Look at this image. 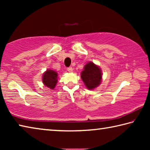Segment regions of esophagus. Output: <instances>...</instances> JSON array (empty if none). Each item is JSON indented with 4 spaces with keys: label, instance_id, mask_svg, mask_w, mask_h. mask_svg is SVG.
I'll return each mask as SVG.
<instances>
[{
    "label": "esophagus",
    "instance_id": "obj_1",
    "mask_svg": "<svg viewBox=\"0 0 150 150\" xmlns=\"http://www.w3.org/2000/svg\"><path fill=\"white\" fill-rule=\"evenodd\" d=\"M67 70L68 71H69V72L71 73V72H73V67H67Z\"/></svg>",
    "mask_w": 150,
    "mask_h": 150
}]
</instances>
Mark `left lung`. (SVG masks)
Wrapping results in <instances>:
<instances>
[{"instance_id": "obj_1", "label": "left lung", "mask_w": 150, "mask_h": 150, "mask_svg": "<svg viewBox=\"0 0 150 150\" xmlns=\"http://www.w3.org/2000/svg\"><path fill=\"white\" fill-rule=\"evenodd\" d=\"M81 77L88 89L92 90L100 84L102 73L97 65L89 62L85 65Z\"/></svg>"}]
</instances>
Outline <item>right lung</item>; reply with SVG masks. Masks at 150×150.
<instances>
[{
	"label": "right lung",
	"instance_id": "right-lung-1",
	"mask_svg": "<svg viewBox=\"0 0 150 150\" xmlns=\"http://www.w3.org/2000/svg\"><path fill=\"white\" fill-rule=\"evenodd\" d=\"M42 81L45 87L54 89L57 82V73L53 70H47L43 75Z\"/></svg>",
	"mask_w": 150,
	"mask_h": 150
}]
</instances>
